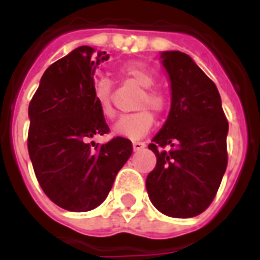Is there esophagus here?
Segmentation results:
<instances>
[{
    "mask_svg": "<svg viewBox=\"0 0 260 260\" xmlns=\"http://www.w3.org/2000/svg\"><path fill=\"white\" fill-rule=\"evenodd\" d=\"M132 147H134V151H142L146 147V144L142 142H134L132 143Z\"/></svg>",
    "mask_w": 260,
    "mask_h": 260,
    "instance_id": "1",
    "label": "esophagus"
}]
</instances>
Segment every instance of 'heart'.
Returning a JSON list of instances; mask_svg holds the SVG:
<instances>
[{
	"label": "heart",
	"instance_id": "1",
	"mask_svg": "<svg viewBox=\"0 0 260 260\" xmlns=\"http://www.w3.org/2000/svg\"><path fill=\"white\" fill-rule=\"evenodd\" d=\"M121 74L129 79L138 86L142 87V94L139 95L138 108L139 112L131 114H124L118 118L113 126V132L118 136L129 139H140L146 136L154 125V114L150 110L143 108H151L155 112H162L167 105L165 94L159 90L152 89L155 85L154 73L143 64H128L122 67ZM94 101L98 109L105 117H113L114 109L112 104V82L110 79L101 77L95 79L93 87Z\"/></svg>",
	"mask_w": 260,
	"mask_h": 260
}]
</instances>
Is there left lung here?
<instances>
[{
    "label": "left lung",
    "mask_w": 260,
    "mask_h": 260,
    "mask_svg": "<svg viewBox=\"0 0 260 260\" xmlns=\"http://www.w3.org/2000/svg\"><path fill=\"white\" fill-rule=\"evenodd\" d=\"M159 59L170 81L171 105L148 146L156 166L146 179L147 193L163 214L194 217L212 204L226 170L228 122L217 87L189 55L163 51Z\"/></svg>",
    "instance_id": "8db88e82"
}]
</instances>
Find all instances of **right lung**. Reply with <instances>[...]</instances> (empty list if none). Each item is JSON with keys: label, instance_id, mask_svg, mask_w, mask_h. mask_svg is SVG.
Wrapping results in <instances>:
<instances>
[{"label": "right lung", "instance_id": "add662e5", "mask_svg": "<svg viewBox=\"0 0 260 260\" xmlns=\"http://www.w3.org/2000/svg\"><path fill=\"white\" fill-rule=\"evenodd\" d=\"M109 55L81 46L43 74L28 108V152L43 191L70 212H87L108 197L132 155L128 139H90L109 132L94 101V74Z\"/></svg>", "mask_w": 260, "mask_h": 260}]
</instances>
